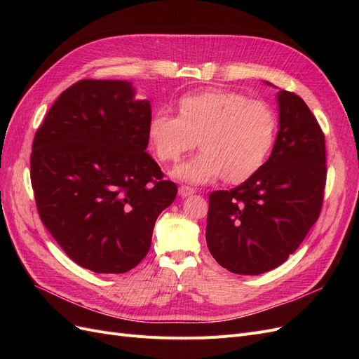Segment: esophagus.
Segmentation results:
<instances>
[{
    "label": "esophagus",
    "mask_w": 359,
    "mask_h": 359,
    "mask_svg": "<svg viewBox=\"0 0 359 359\" xmlns=\"http://www.w3.org/2000/svg\"><path fill=\"white\" fill-rule=\"evenodd\" d=\"M178 194L181 198H187V196H191V194H194V190L190 189V187H186V186H181L178 189Z\"/></svg>",
    "instance_id": "esophagus-1"
}]
</instances>
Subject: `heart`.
Wrapping results in <instances>:
<instances>
[{"instance_id": "heart-1", "label": "heart", "mask_w": 359, "mask_h": 359, "mask_svg": "<svg viewBox=\"0 0 359 359\" xmlns=\"http://www.w3.org/2000/svg\"><path fill=\"white\" fill-rule=\"evenodd\" d=\"M178 116L157 111L149 119L148 142L161 163H177L196 145L201 153L173 169L189 184L224 175L240 184L264 168L274 148L278 116L268 102L238 91L206 88L178 99Z\"/></svg>"}]
</instances>
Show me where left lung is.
Instances as JSON below:
<instances>
[{"instance_id": "obj_1", "label": "left lung", "mask_w": 359, "mask_h": 359, "mask_svg": "<svg viewBox=\"0 0 359 359\" xmlns=\"http://www.w3.org/2000/svg\"><path fill=\"white\" fill-rule=\"evenodd\" d=\"M277 97L280 130L264 168L235 189L210 194L206 244L235 274L257 276L283 264L322 210L325 135L299 95Z\"/></svg>"}]
</instances>
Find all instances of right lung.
Here are the masks:
<instances>
[{
    "mask_svg": "<svg viewBox=\"0 0 359 359\" xmlns=\"http://www.w3.org/2000/svg\"><path fill=\"white\" fill-rule=\"evenodd\" d=\"M151 104L126 81L82 79L37 128L31 186L41 223L66 255L99 274L135 268L177 184L145 149Z\"/></svg>",
    "mask_w": 359,
    "mask_h": 359,
    "instance_id": "obj_1",
    "label": "right lung"
}]
</instances>
